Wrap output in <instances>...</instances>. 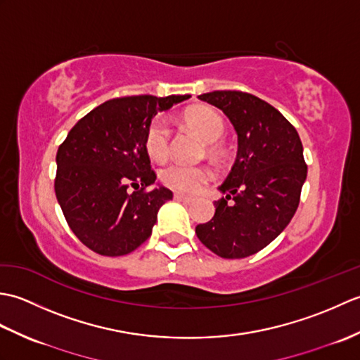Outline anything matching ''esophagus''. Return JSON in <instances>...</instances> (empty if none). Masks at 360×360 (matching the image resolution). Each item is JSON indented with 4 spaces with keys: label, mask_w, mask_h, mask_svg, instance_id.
<instances>
[{
    "label": "esophagus",
    "mask_w": 360,
    "mask_h": 360,
    "mask_svg": "<svg viewBox=\"0 0 360 360\" xmlns=\"http://www.w3.org/2000/svg\"><path fill=\"white\" fill-rule=\"evenodd\" d=\"M174 200L176 201H182V202H192L193 198L188 196V195L181 193V192H174Z\"/></svg>",
    "instance_id": "34e87169"
}]
</instances>
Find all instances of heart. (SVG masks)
Here are the masks:
<instances>
[{"instance_id": "heart-1", "label": "heart", "mask_w": 360, "mask_h": 360, "mask_svg": "<svg viewBox=\"0 0 360 360\" xmlns=\"http://www.w3.org/2000/svg\"><path fill=\"white\" fill-rule=\"evenodd\" d=\"M184 122L205 143H212L210 151L218 153L219 148L215 142L224 134L226 124L223 116L217 110L204 105L195 106L184 114ZM145 150L155 160L167 158L170 151V128H168L165 119L158 117L151 120L147 133H145ZM212 178L213 173L209 168L184 164H172L160 172V179L165 186L182 190V192H198Z\"/></svg>"}]
</instances>
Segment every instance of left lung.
<instances>
[{
  "instance_id": "obj_1",
  "label": "left lung",
  "mask_w": 360,
  "mask_h": 360,
  "mask_svg": "<svg viewBox=\"0 0 360 360\" xmlns=\"http://www.w3.org/2000/svg\"><path fill=\"white\" fill-rule=\"evenodd\" d=\"M198 98L223 111L238 136L236 159L215 201V215L196 226L205 248L223 258H246L285 231L300 202L308 167L297 129L272 105L241 91Z\"/></svg>"
}]
</instances>
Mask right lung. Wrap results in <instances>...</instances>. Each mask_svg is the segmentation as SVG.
Returning a JSON list of instances; mask_svg holds the SVG:
<instances>
[{
	"label": "right lung",
	"instance_id": "1",
	"mask_svg": "<svg viewBox=\"0 0 360 360\" xmlns=\"http://www.w3.org/2000/svg\"><path fill=\"white\" fill-rule=\"evenodd\" d=\"M187 98H112L80 119L58 147L57 201L71 231L91 250L120 257L150 238L159 209L173 193L164 186L153 187L156 174L145 133L158 112Z\"/></svg>",
	"mask_w": 360,
	"mask_h": 360
}]
</instances>
